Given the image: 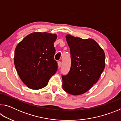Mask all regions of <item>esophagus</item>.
Masks as SVG:
<instances>
[{"mask_svg": "<svg viewBox=\"0 0 121 121\" xmlns=\"http://www.w3.org/2000/svg\"><path fill=\"white\" fill-rule=\"evenodd\" d=\"M58 63V67H59V68H60L61 66V65H62V63H61V61H59Z\"/></svg>", "mask_w": 121, "mask_h": 121, "instance_id": "esophagus-1", "label": "esophagus"}]
</instances>
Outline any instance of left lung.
Returning a JSON list of instances; mask_svg holds the SVG:
<instances>
[{
  "instance_id": "8db88e82",
  "label": "left lung",
  "mask_w": 121,
  "mask_h": 121,
  "mask_svg": "<svg viewBox=\"0 0 121 121\" xmlns=\"http://www.w3.org/2000/svg\"><path fill=\"white\" fill-rule=\"evenodd\" d=\"M65 38L71 63L68 74L62 76V87L70 95H80L99 80L105 67V52L92 39H83L70 35Z\"/></svg>"
}]
</instances>
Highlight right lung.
Listing matches in <instances>:
<instances>
[{"mask_svg": "<svg viewBox=\"0 0 121 121\" xmlns=\"http://www.w3.org/2000/svg\"><path fill=\"white\" fill-rule=\"evenodd\" d=\"M57 35L48 32H33L16 46L14 65L22 81L32 90L45 87L56 73L58 63L54 60V42Z\"/></svg>", "mask_w": 121, "mask_h": 121, "instance_id": "add662e5", "label": "right lung"}]
</instances>
